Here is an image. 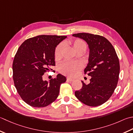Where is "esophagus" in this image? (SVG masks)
Listing matches in <instances>:
<instances>
[{"mask_svg":"<svg viewBox=\"0 0 133 133\" xmlns=\"http://www.w3.org/2000/svg\"><path fill=\"white\" fill-rule=\"evenodd\" d=\"M67 81H69V82H71V81H73L74 79H72V78H70L69 77H67Z\"/></svg>","mask_w":133,"mask_h":133,"instance_id":"obj_1","label":"esophagus"}]
</instances>
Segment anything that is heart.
<instances>
[{
  "label": "heart",
  "mask_w": 133,
  "mask_h": 133,
  "mask_svg": "<svg viewBox=\"0 0 133 133\" xmlns=\"http://www.w3.org/2000/svg\"><path fill=\"white\" fill-rule=\"evenodd\" d=\"M69 44L73 47L77 53L82 52L84 54L87 50V44L81 39H76L74 41H69ZM63 50V45L62 44L57 46L55 50V59L56 61L61 59ZM82 67L83 64L79 61H66L60 65L59 70L60 72L63 75L72 77L77 74L78 71L81 69Z\"/></svg>",
  "instance_id": "heart-1"
}]
</instances>
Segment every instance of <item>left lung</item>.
Segmentation results:
<instances>
[{"instance_id":"left-lung-1","label":"left lung","mask_w":133,"mask_h":133,"mask_svg":"<svg viewBox=\"0 0 133 133\" xmlns=\"http://www.w3.org/2000/svg\"><path fill=\"white\" fill-rule=\"evenodd\" d=\"M82 38L89 48V63L85 74L91 77L90 83L75 92V95L85 104L96 107L103 104L111 97L119 79L120 65L118 57L111 43L106 38L90 33L74 34Z\"/></svg>"}]
</instances>
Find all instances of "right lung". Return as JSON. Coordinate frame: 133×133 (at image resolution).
Instances as JSON below:
<instances>
[{
	"label": "right lung",
	"mask_w": 133,
	"mask_h": 133,
	"mask_svg": "<svg viewBox=\"0 0 133 133\" xmlns=\"http://www.w3.org/2000/svg\"><path fill=\"white\" fill-rule=\"evenodd\" d=\"M67 37L40 35L27 39L18 48L12 63L13 80L22 99L33 107H45L58 97L60 87L66 78L61 74L44 81L43 75L55 66V50Z\"/></svg>",
	"instance_id": "add662e5"
}]
</instances>
